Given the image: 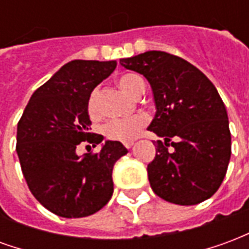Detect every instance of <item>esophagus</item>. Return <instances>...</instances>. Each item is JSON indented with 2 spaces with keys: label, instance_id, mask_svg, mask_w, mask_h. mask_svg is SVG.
Returning a JSON list of instances; mask_svg holds the SVG:
<instances>
[{
  "label": "esophagus",
  "instance_id": "obj_1",
  "mask_svg": "<svg viewBox=\"0 0 249 249\" xmlns=\"http://www.w3.org/2000/svg\"><path fill=\"white\" fill-rule=\"evenodd\" d=\"M124 146L126 149H130L133 146V141H129V142H124Z\"/></svg>",
  "mask_w": 249,
  "mask_h": 249
}]
</instances>
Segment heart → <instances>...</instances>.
Masks as SVG:
<instances>
[{
	"label": "heart",
	"mask_w": 249,
	"mask_h": 249,
	"mask_svg": "<svg viewBox=\"0 0 249 249\" xmlns=\"http://www.w3.org/2000/svg\"><path fill=\"white\" fill-rule=\"evenodd\" d=\"M119 87L124 90L130 97H140L145 90V85L140 78L135 74H123L117 80ZM97 90H93L88 97L87 109L90 117L97 116ZM148 123L144 114H136L130 119L112 120L103 126V135L113 141H121V142H129L139 137L142 128Z\"/></svg>",
	"instance_id": "heart-1"
}]
</instances>
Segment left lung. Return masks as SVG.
Segmentation results:
<instances>
[{
  "mask_svg": "<svg viewBox=\"0 0 249 249\" xmlns=\"http://www.w3.org/2000/svg\"><path fill=\"white\" fill-rule=\"evenodd\" d=\"M120 64L145 77L153 92L156 114L148 129L164 137L153 142L156 156L146 168L153 192L178 205L213 196L231 159L227 109L213 84L196 66L165 52H145Z\"/></svg>",
  "mask_w": 249,
  "mask_h": 249,
  "instance_id": "obj_1",
  "label": "left lung"
}]
</instances>
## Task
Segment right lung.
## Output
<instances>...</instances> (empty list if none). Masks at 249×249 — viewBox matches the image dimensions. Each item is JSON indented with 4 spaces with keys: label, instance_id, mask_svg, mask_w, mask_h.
<instances>
[{
    "label": "right lung",
    "instance_id": "right-lung-1",
    "mask_svg": "<svg viewBox=\"0 0 249 249\" xmlns=\"http://www.w3.org/2000/svg\"><path fill=\"white\" fill-rule=\"evenodd\" d=\"M116 61L73 60L30 97L17 125L21 169L30 192L46 209L61 217L96 213L113 195L112 172L128 153L120 141H105L98 153L77 155L88 141L104 137L89 132V94L116 69Z\"/></svg>",
    "mask_w": 249,
    "mask_h": 249
}]
</instances>
